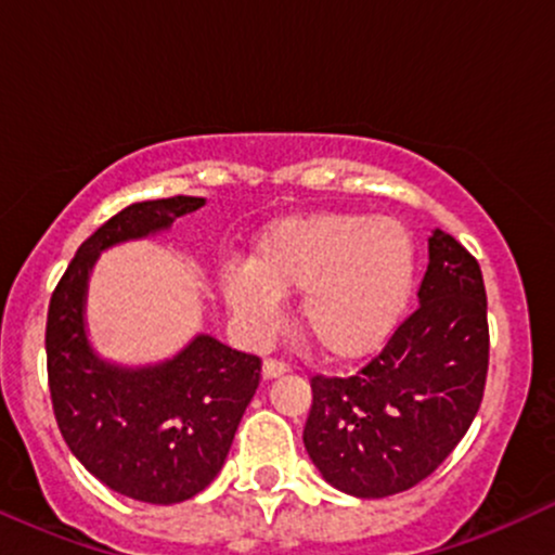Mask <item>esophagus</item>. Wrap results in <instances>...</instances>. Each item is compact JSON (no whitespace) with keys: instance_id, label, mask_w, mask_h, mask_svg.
Returning <instances> with one entry per match:
<instances>
[{"instance_id":"obj_1","label":"esophagus","mask_w":555,"mask_h":555,"mask_svg":"<svg viewBox=\"0 0 555 555\" xmlns=\"http://www.w3.org/2000/svg\"><path fill=\"white\" fill-rule=\"evenodd\" d=\"M286 371H289V367H286L284 362H279V360H266L263 362V378L266 380L279 378V375H284Z\"/></svg>"}]
</instances>
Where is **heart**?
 <instances>
[{"instance_id":"b5f03b06","label":"heart","mask_w":555,"mask_h":555,"mask_svg":"<svg viewBox=\"0 0 555 555\" xmlns=\"http://www.w3.org/2000/svg\"><path fill=\"white\" fill-rule=\"evenodd\" d=\"M417 282V242L393 216L315 211L260 234L250 263H227L224 302L253 339L282 326V295L299 292V323L328 360H360L391 339Z\"/></svg>"}]
</instances>
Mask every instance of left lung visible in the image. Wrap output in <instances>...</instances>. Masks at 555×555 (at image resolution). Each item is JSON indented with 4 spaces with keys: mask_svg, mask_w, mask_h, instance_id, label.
Masks as SVG:
<instances>
[{
    "mask_svg": "<svg viewBox=\"0 0 555 555\" xmlns=\"http://www.w3.org/2000/svg\"><path fill=\"white\" fill-rule=\"evenodd\" d=\"M488 302L477 260L451 234L428 237L415 313L352 378H313L302 441L323 480L384 499L425 480L480 410Z\"/></svg>",
    "mask_w": 555,
    "mask_h": 555,
    "instance_id": "1",
    "label": "left lung"
}]
</instances>
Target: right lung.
Returning <instances> with one entry per match:
<instances>
[{"label":"right lung","instance_id":"right-lung-1","mask_svg":"<svg viewBox=\"0 0 555 555\" xmlns=\"http://www.w3.org/2000/svg\"><path fill=\"white\" fill-rule=\"evenodd\" d=\"M203 197L132 203L101 224L56 284L47 318L49 391L69 451L95 480L132 501L180 503L224 467L260 380L256 354L195 334L167 360H106L88 334V284L109 247L169 232Z\"/></svg>","mask_w":555,"mask_h":555}]
</instances>
